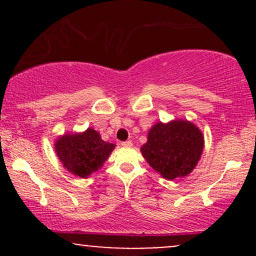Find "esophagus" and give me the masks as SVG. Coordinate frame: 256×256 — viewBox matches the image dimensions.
I'll return each instance as SVG.
<instances>
[{
	"label": "esophagus",
	"mask_w": 256,
	"mask_h": 256,
	"mask_svg": "<svg viewBox=\"0 0 256 256\" xmlns=\"http://www.w3.org/2000/svg\"><path fill=\"white\" fill-rule=\"evenodd\" d=\"M122 146H132L131 140H125V142H122Z\"/></svg>",
	"instance_id": "34e87169"
}]
</instances>
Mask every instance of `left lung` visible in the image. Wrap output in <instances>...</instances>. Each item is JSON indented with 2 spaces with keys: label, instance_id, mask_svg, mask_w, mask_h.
Here are the masks:
<instances>
[{
  "label": "left lung",
  "instance_id": "left-lung-1",
  "mask_svg": "<svg viewBox=\"0 0 256 256\" xmlns=\"http://www.w3.org/2000/svg\"><path fill=\"white\" fill-rule=\"evenodd\" d=\"M204 144V134L198 126L176 119L152 126L140 152L162 178L173 180L192 173L201 158Z\"/></svg>",
  "mask_w": 256,
  "mask_h": 256
}]
</instances>
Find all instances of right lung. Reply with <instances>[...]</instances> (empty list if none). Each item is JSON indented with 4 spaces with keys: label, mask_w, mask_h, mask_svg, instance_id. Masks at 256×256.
<instances>
[{
    "label": "right lung",
    "mask_w": 256,
    "mask_h": 256,
    "mask_svg": "<svg viewBox=\"0 0 256 256\" xmlns=\"http://www.w3.org/2000/svg\"><path fill=\"white\" fill-rule=\"evenodd\" d=\"M114 148L116 144L104 142L91 128L82 134H64L54 144L64 168L80 178L89 177L101 168Z\"/></svg>",
    "instance_id": "add662e5"
}]
</instances>
